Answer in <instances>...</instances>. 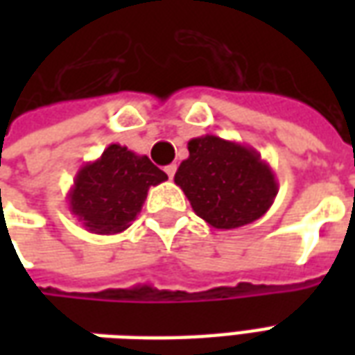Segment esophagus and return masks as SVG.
<instances>
[{"label": "esophagus", "instance_id": "obj_1", "mask_svg": "<svg viewBox=\"0 0 355 355\" xmlns=\"http://www.w3.org/2000/svg\"><path fill=\"white\" fill-rule=\"evenodd\" d=\"M165 173H167V177L173 178L175 177V173H177V165H167V167H165Z\"/></svg>", "mask_w": 355, "mask_h": 355}]
</instances>
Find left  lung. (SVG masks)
Listing matches in <instances>:
<instances>
[{"label": "left lung", "mask_w": 355, "mask_h": 355, "mask_svg": "<svg viewBox=\"0 0 355 355\" xmlns=\"http://www.w3.org/2000/svg\"><path fill=\"white\" fill-rule=\"evenodd\" d=\"M188 152L175 173V184L211 228L245 226L272 207L279 184L254 148L203 135L188 142Z\"/></svg>", "instance_id": "left-lung-1"}]
</instances>
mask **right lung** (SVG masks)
<instances>
[{
	"label": "right lung",
	"mask_w": 355,
	"mask_h": 355,
	"mask_svg": "<svg viewBox=\"0 0 355 355\" xmlns=\"http://www.w3.org/2000/svg\"><path fill=\"white\" fill-rule=\"evenodd\" d=\"M163 180L167 175L148 155L110 144L98 159L78 171L68 192V209L91 234H119L137 218L150 186Z\"/></svg>",
	"instance_id": "right-lung-1"
}]
</instances>
